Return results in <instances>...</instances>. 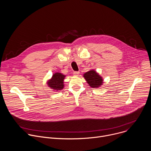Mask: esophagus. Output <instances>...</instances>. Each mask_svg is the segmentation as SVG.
I'll return each instance as SVG.
<instances>
[{
    "label": "esophagus",
    "mask_w": 151,
    "mask_h": 151,
    "mask_svg": "<svg viewBox=\"0 0 151 151\" xmlns=\"http://www.w3.org/2000/svg\"><path fill=\"white\" fill-rule=\"evenodd\" d=\"M79 74V72L76 71V72H73V75H74L75 76H78Z\"/></svg>",
    "instance_id": "obj_1"
}]
</instances>
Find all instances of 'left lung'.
Segmentation results:
<instances>
[{"mask_svg": "<svg viewBox=\"0 0 151 151\" xmlns=\"http://www.w3.org/2000/svg\"><path fill=\"white\" fill-rule=\"evenodd\" d=\"M83 77L92 88H98L103 83L102 78L94 70L84 73Z\"/></svg>", "mask_w": 151, "mask_h": 151, "instance_id": "obj_1", "label": "left lung"}]
</instances>
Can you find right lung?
Wrapping results in <instances>:
<instances>
[{
    "mask_svg": "<svg viewBox=\"0 0 151 151\" xmlns=\"http://www.w3.org/2000/svg\"><path fill=\"white\" fill-rule=\"evenodd\" d=\"M65 75L61 73H56L52 75V78L47 82L49 87L52 88L54 90L59 91L64 88V79Z\"/></svg>",
    "mask_w": 151,
    "mask_h": 151,
    "instance_id": "1",
    "label": "right lung"
}]
</instances>
